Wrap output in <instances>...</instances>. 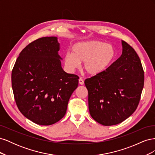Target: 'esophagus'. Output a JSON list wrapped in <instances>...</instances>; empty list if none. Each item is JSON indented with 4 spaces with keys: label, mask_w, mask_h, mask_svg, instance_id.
Here are the masks:
<instances>
[{
    "label": "esophagus",
    "mask_w": 155,
    "mask_h": 155,
    "mask_svg": "<svg viewBox=\"0 0 155 155\" xmlns=\"http://www.w3.org/2000/svg\"><path fill=\"white\" fill-rule=\"evenodd\" d=\"M79 83L80 84V85H83V84H84V81L83 80V79H82V78H80L79 79Z\"/></svg>",
    "instance_id": "obj_1"
}]
</instances>
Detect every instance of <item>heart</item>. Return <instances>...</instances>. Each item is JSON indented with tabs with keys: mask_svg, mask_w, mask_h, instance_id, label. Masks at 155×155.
Returning a JSON list of instances; mask_svg holds the SVG:
<instances>
[{
	"mask_svg": "<svg viewBox=\"0 0 155 155\" xmlns=\"http://www.w3.org/2000/svg\"><path fill=\"white\" fill-rule=\"evenodd\" d=\"M115 55V48L111 44L91 40L75 44L72 47V53L65 54L64 62L70 71H74L79 67L81 62H84L85 71L90 76H95L106 71Z\"/></svg>",
	"mask_w": 155,
	"mask_h": 155,
	"instance_id": "obj_1",
	"label": "heart"
}]
</instances>
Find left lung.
<instances>
[{"mask_svg": "<svg viewBox=\"0 0 155 155\" xmlns=\"http://www.w3.org/2000/svg\"><path fill=\"white\" fill-rule=\"evenodd\" d=\"M122 54L105 72L85 79L92 118L103 125L118 124L137 109L144 85L138 54L121 41Z\"/></svg>", "mask_w": 155, "mask_h": 155, "instance_id": "8db88e82", "label": "left lung"}]
</instances>
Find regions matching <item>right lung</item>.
I'll return each instance as SVG.
<instances>
[{
	"label": "right lung",
	"instance_id": "add662e5",
	"mask_svg": "<svg viewBox=\"0 0 155 155\" xmlns=\"http://www.w3.org/2000/svg\"><path fill=\"white\" fill-rule=\"evenodd\" d=\"M58 37H45L23 49L14 65L12 85L18 110L41 125L58 122L78 86L79 77L65 72Z\"/></svg>",
	"mask_w": 155,
	"mask_h": 155
}]
</instances>
